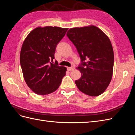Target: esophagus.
Listing matches in <instances>:
<instances>
[{
    "mask_svg": "<svg viewBox=\"0 0 135 135\" xmlns=\"http://www.w3.org/2000/svg\"><path fill=\"white\" fill-rule=\"evenodd\" d=\"M67 69L69 71H73V70H74V67H68Z\"/></svg>",
    "mask_w": 135,
    "mask_h": 135,
    "instance_id": "1",
    "label": "esophagus"
}]
</instances>
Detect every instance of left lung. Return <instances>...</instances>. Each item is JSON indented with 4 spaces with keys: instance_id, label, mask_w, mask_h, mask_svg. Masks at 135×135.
Instances as JSON below:
<instances>
[{
    "instance_id": "8db88e82",
    "label": "left lung",
    "mask_w": 135,
    "mask_h": 135,
    "mask_svg": "<svg viewBox=\"0 0 135 135\" xmlns=\"http://www.w3.org/2000/svg\"><path fill=\"white\" fill-rule=\"evenodd\" d=\"M66 35L74 44L81 60L78 69L81 76L75 81L78 88L88 96L100 95L113 76L114 52L109 38L93 25L71 28Z\"/></svg>"
}]
</instances>
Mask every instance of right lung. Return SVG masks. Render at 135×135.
<instances>
[{"label":"right lung","mask_w":135,"mask_h":135,"mask_svg":"<svg viewBox=\"0 0 135 135\" xmlns=\"http://www.w3.org/2000/svg\"><path fill=\"white\" fill-rule=\"evenodd\" d=\"M68 28L46 26L32 30L23 41L20 64L28 87L39 95L55 92L59 87L66 68L54 64L57 45Z\"/></svg>","instance_id":"obj_1"}]
</instances>
